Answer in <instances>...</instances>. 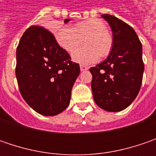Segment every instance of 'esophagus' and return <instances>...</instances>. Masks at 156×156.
<instances>
[{"label": "esophagus", "mask_w": 156, "mask_h": 156, "mask_svg": "<svg viewBox=\"0 0 156 156\" xmlns=\"http://www.w3.org/2000/svg\"><path fill=\"white\" fill-rule=\"evenodd\" d=\"M80 69H81V71H85V70H87L88 68H87V66H85V65H80Z\"/></svg>", "instance_id": "esophagus-1"}]
</instances>
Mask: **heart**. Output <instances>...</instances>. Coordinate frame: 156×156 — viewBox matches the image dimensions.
Returning <instances> with one entry per match:
<instances>
[{
  "mask_svg": "<svg viewBox=\"0 0 156 156\" xmlns=\"http://www.w3.org/2000/svg\"><path fill=\"white\" fill-rule=\"evenodd\" d=\"M87 47L80 48L72 55L75 62L91 64L107 56L112 48V37L107 31L105 23L98 19H90L78 22L75 27H61L56 34L58 43L69 53L74 52L81 45L83 39Z\"/></svg>",
  "mask_w": 156,
  "mask_h": 156,
  "instance_id": "1",
  "label": "heart"
}]
</instances>
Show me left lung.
Here are the masks:
<instances>
[{
  "mask_svg": "<svg viewBox=\"0 0 156 156\" xmlns=\"http://www.w3.org/2000/svg\"><path fill=\"white\" fill-rule=\"evenodd\" d=\"M113 33V46L104 62L90 68L94 100L109 112L125 109L140 91L144 71L142 46L129 25L115 16L101 15Z\"/></svg>",
  "mask_w": 156,
  "mask_h": 156,
  "instance_id": "1",
  "label": "left lung"
}]
</instances>
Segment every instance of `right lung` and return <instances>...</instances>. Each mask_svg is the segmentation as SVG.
<instances>
[{
  "instance_id": "1",
  "label": "right lung",
  "mask_w": 156,
  "mask_h": 156,
  "mask_svg": "<svg viewBox=\"0 0 156 156\" xmlns=\"http://www.w3.org/2000/svg\"><path fill=\"white\" fill-rule=\"evenodd\" d=\"M79 74V64L50 31L40 26L25 31L16 49L15 75L21 96L34 110L47 116L65 110Z\"/></svg>"
}]
</instances>
